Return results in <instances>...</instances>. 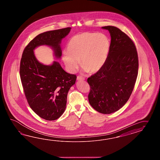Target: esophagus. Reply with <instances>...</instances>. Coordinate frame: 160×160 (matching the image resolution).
Listing matches in <instances>:
<instances>
[{
  "mask_svg": "<svg viewBox=\"0 0 160 160\" xmlns=\"http://www.w3.org/2000/svg\"><path fill=\"white\" fill-rule=\"evenodd\" d=\"M77 80H78V81H80V80H84V78H82V76H78L77 77Z\"/></svg>",
  "mask_w": 160,
  "mask_h": 160,
  "instance_id": "1",
  "label": "esophagus"
}]
</instances>
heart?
<instances>
[{
    "mask_svg": "<svg viewBox=\"0 0 160 160\" xmlns=\"http://www.w3.org/2000/svg\"><path fill=\"white\" fill-rule=\"evenodd\" d=\"M110 48V41L105 34L83 32L70 38L62 59L71 72L78 68L79 61L84 70L95 73L105 64Z\"/></svg>",
    "mask_w": 160,
    "mask_h": 160,
    "instance_id": "heart-1",
    "label": "heart"
}]
</instances>
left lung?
<instances>
[{"label":"left lung","mask_w":160,"mask_h":160,"mask_svg":"<svg viewBox=\"0 0 160 160\" xmlns=\"http://www.w3.org/2000/svg\"><path fill=\"white\" fill-rule=\"evenodd\" d=\"M111 36L105 64L87 79L91 106L102 114L121 109L132 92L138 73V56L132 40L118 28L106 26Z\"/></svg>","instance_id":"8db88e82"}]
</instances>
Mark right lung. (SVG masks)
<instances>
[{
	"mask_svg": "<svg viewBox=\"0 0 160 160\" xmlns=\"http://www.w3.org/2000/svg\"><path fill=\"white\" fill-rule=\"evenodd\" d=\"M70 29L66 28L39 34L25 48L21 59L20 78L29 105L39 117L48 121L58 119L64 112L67 95L77 77L66 72L57 61L51 65L39 62L33 50L40 46H48L55 57L61 58L60 44Z\"/></svg>",
	"mask_w": 160,
	"mask_h": 160,
	"instance_id": "1",
	"label": "right lung"
}]
</instances>
